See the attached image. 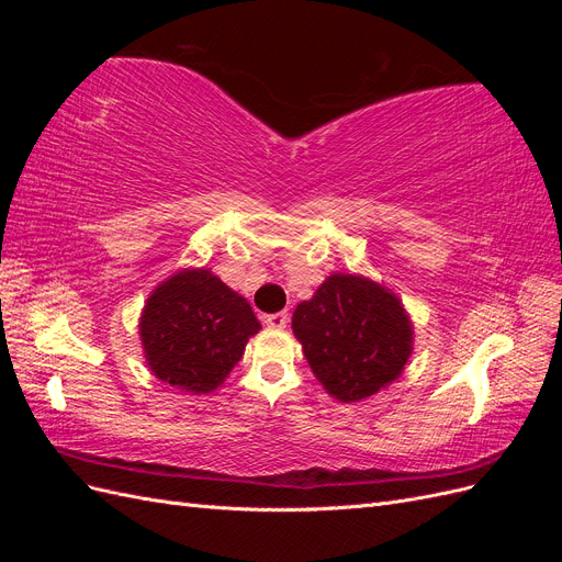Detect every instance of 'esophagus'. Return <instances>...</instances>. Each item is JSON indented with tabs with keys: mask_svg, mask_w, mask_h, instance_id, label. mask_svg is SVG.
Masks as SVG:
<instances>
[{
	"mask_svg": "<svg viewBox=\"0 0 562 562\" xmlns=\"http://www.w3.org/2000/svg\"><path fill=\"white\" fill-rule=\"evenodd\" d=\"M288 321H291V314L288 312H277V314H267L265 316V323L269 328H285L288 326Z\"/></svg>",
	"mask_w": 562,
	"mask_h": 562,
	"instance_id": "esophagus-1",
	"label": "esophagus"
}]
</instances>
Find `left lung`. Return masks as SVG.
Wrapping results in <instances>:
<instances>
[{"instance_id":"left-lung-1","label":"left lung","mask_w":562,"mask_h":562,"mask_svg":"<svg viewBox=\"0 0 562 562\" xmlns=\"http://www.w3.org/2000/svg\"><path fill=\"white\" fill-rule=\"evenodd\" d=\"M316 380L342 403L363 401L401 378L413 353V323L389 288L356 274H330L293 312Z\"/></svg>"}]
</instances>
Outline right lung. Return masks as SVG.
<instances>
[{
    "mask_svg": "<svg viewBox=\"0 0 562 562\" xmlns=\"http://www.w3.org/2000/svg\"><path fill=\"white\" fill-rule=\"evenodd\" d=\"M138 328L145 361L161 382L211 394L262 326L246 297L201 267L176 271L159 283L145 302Z\"/></svg>",
    "mask_w": 562,
    "mask_h": 562,
    "instance_id": "add662e5",
    "label": "right lung"
}]
</instances>
